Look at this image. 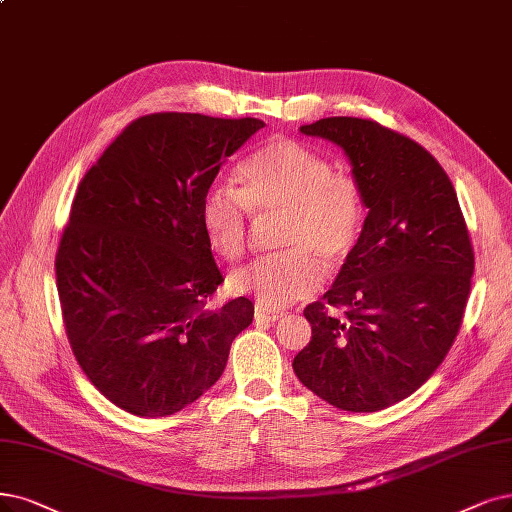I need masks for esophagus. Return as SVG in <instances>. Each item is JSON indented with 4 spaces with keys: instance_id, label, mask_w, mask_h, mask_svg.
Masks as SVG:
<instances>
[{
    "instance_id": "34e87169",
    "label": "esophagus",
    "mask_w": 512,
    "mask_h": 512,
    "mask_svg": "<svg viewBox=\"0 0 512 512\" xmlns=\"http://www.w3.org/2000/svg\"><path fill=\"white\" fill-rule=\"evenodd\" d=\"M280 316H282V312H278V310L266 308V306H261V304L255 306V318L257 320H266V323H274V320H278Z\"/></svg>"
}]
</instances>
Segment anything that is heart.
<instances>
[{
    "instance_id": "b5f03b06",
    "label": "heart",
    "mask_w": 512,
    "mask_h": 512,
    "mask_svg": "<svg viewBox=\"0 0 512 512\" xmlns=\"http://www.w3.org/2000/svg\"><path fill=\"white\" fill-rule=\"evenodd\" d=\"M240 187L215 183L200 206L211 249L227 263L249 251L251 215H285L282 253L253 261L232 276V287L266 308L310 297L323 282V263L337 268L356 249L365 227L363 187L329 158L291 137H272L238 168Z\"/></svg>"
}]
</instances>
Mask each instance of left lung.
<instances>
[{"mask_svg":"<svg viewBox=\"0 0 512 512\" xmlns=\"http://www.w3.org/2000/svg\"><path fill=\"white\" fill-rule=\"evenodd\" d=\"M301 132L346 151L369 215L333 287L304 310L312 339L293 371L337 409L380 411L418 390L456 342L475 251L456 189L420 143L348 116Z\"/></svg>","mask_w":512,"mask_h":512,"instance_id":"8db88e82","label":"left lung"}]
</instances>
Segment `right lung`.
<instances>
[{"mask_svg":"<svg viewBox=\"0 0 512 512\" xmlns=\"http://www.w3.org/2000/svg\"><path fill=\"white\" fill-rule=\"evenodd\" d=\"M261 120L162 111L130 122L75 192L56 289L75 361L141 418L192 405L253 323L246 297L206 308L223 282L200 221L221 164Z\"/></svg>","mask_w":512,"mask_h":512,"instance_id":"1","label":"right lung"}]
</instances>
